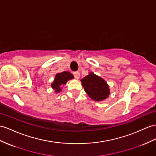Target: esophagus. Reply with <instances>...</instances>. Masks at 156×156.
<instances>
[{"instance_id":"1","label":"esophagus","mask_w":156,"mask_h":156,"mask_svg":"<svg viewBox=\"0 0 156 156\" xmlns=\"http://www.w3.org/2000/svg\"><path fill=\"white\" fill-rule=\"evenodd\" d=\"M73 76L75 78L78 79L79 77H80V73H79V72L78 71H75L73 72Z\"/></svg>"}]
</instances>
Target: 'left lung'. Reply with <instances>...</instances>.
Wrapping results in <instances>:
<instances>
[{
  "mask_svg": "<svg viewBox=\"0 0 156 156\" xmlns=\"http://www.w3.org/2000/svg\"><path fill=\"white\" fill-rule=\"evenodd\" d=\"M81 81L85 91L93 100L101 101L108 97V86L104 79L98 76L90 73Z\"/></svg>",
  "mask_w": 156,
  "mask_h": 156,
  "instance_id": "obj_1",
  "label": "left lung"
}]
</instances>
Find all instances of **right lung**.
<instances>
[{
  "label": "right lung",
  "instance_id": "right-lung-1",
  "mask_svg": "<svg viewBox=\"0 0 156 156\" xmlns=\"http://www.w3.org/2000/svg\"><path fill=\"white\" fill-rule=\"evenodd\" d=\"M73 78V76L69 71H64L62 73H58L55 77L54 82L51 84L52 88L55 89L56 93L61 91L60 86L66 84L68 80H70Z\"/></svg>",
  "mask_w": 156,
  "mask_h": 156
}]
</instances>
